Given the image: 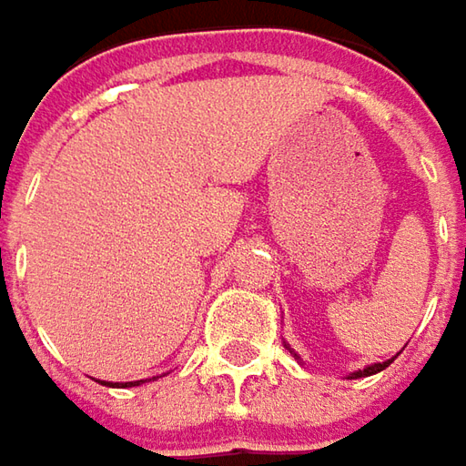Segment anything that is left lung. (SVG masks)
Here are the masks:
<instances>
[{"mask_svg":"<svg viewBox=\"0 0 466 466\" xmlns=\"http://www.w3.org/2000/svg\"><path fill=\"white\" fill-rule=\"evenodd\" d=\"M284 347H287V350H289V352H292L294 357L299 360V354L294 352V350H292V347H289V344H287V341H284ZM396 357H399V352H396L394 357H391V360H383V362H373V365H365L362 370H354V373H350V375H347V378H350V380H354V378H368V375L380 373V370H386V368H389V365L394 362Z\"/></svg>","mask_w":466,"mask_h":466,"instance_id":"1","label":"left lung"}]
</instances>
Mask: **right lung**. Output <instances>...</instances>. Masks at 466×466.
<instances>
[{"instance_id": "right-lung-1", "label": "right lung", "mask_w": 466, "mask_h": 466, "mask_svg": "<svg viewBox=\"0 0 466 466\" xmlns=\"http://www.w3.org/2000/svg\"><path fill=\"white\" fill-rule=\"evenodd\" d=\"M140 383H146V380H130V383H104V386H140Z\"/></svg>"}]
</instances>
